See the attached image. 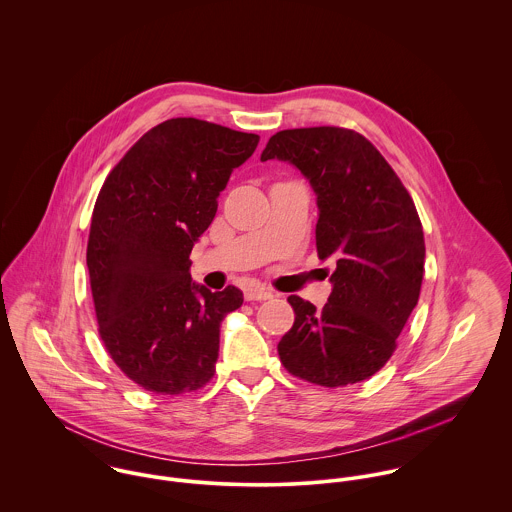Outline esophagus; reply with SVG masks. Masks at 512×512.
<instances>
[{
    "label": "esophagus",
    "mask_w": 512,
    "mask_h": 512,
    "mask_svg": "<svg viewBox=\"0 0 512 512\" xmlns=\"http://www.w3.org/2000/svg\"><path fill=\"white\" fill-rule=\"evenodd\" d=\"M244 297H246V301H262V299H272L274 293L266 288H250V290H246Z\"/></svg>",
    "instance_id": "34e87169"
}]
</instances>
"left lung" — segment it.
Instances as JSON below:
<instances>
[{
	"label": "left lung",
	"instance_id": "obj_1",
	"mask_svg": "<svg viewBox=\"0 0 512 512\" xmlns=\"http://www.w3.org/2000/svg\"><path fill=\"white\" fill-rule=\"evenodd\" d=\"M260 159L288 161L309 181L319 209L317 254L337 262L323 309L288 297L295 321L278 343L282 363L327 388L370 378L392 357L420 297L426 244L412 197L353 130H284Z\"/></svg>",
	"mask_w": 512,
	"mask_h": 512
}]
</instances>
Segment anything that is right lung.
<instances>
[{"instance_id":"add662e5","label":"right lung","mask_w":512,"mask_h":512,"mask_svg":"<svg viewBox=\"0 0 512 512\" xmlns=\"http://www.w3.org/2000/svg\"><path fill=\"white\" fill-rule=\"evenodd\" d=\"M258 142L171 118L144 134L100 189L86 248L98 331L112 361L149 392H191L215 374L220 323L244 297L193 282L189 254Z\"/></svg>"}]
</instances>
